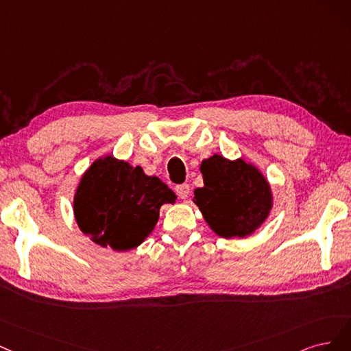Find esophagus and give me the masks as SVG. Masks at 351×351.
Masks as SVG:
<instances>
[{
    "label": "esophagus",
    "mask_w": 351,
    "mask_h": 351,
    "mask_svg": "<svg viewBox=\"0 0 351 351\" xmlns=\"http://www.w3.org/2000/svg\"><path fill=\"white\" fill-rule=\"evenodd\" d=\"M175 191H176V194L180 199H186L188 195H189V192H191V188H189L188 184H180L175 188Z\"/></svg>",
    "instance_id": "esophagus-1"
}]
</instances>
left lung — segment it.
<instances>
[{
  "label": "left lung",
  "mask_w": 351,
  "mask_h": 351,
  "mask_svg": "<svg viewBox=\"0 0 351 351\" xmlns=\"http://www.w3.org/2000/svg\"><path fill=\"white\" fill-rule=\"evenodd\" d=\"M199 171L204 186L194 191V201L210 229L220 237H247L268 219L274 204L268 179L243 159L229 160L213 154Z\"/></svg>",
  "instance_id": "8db88e82"
}]
</instances>
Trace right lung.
Listing matches in <instances>:
<instances>
[{
    "label": "right lung",
    "instance_id": "right-lung-1",
    "mask_svg": "<svg viewBox=\"0 0 351 351\" xmlns=\"http://www.w3.org/2000/svg\"><path fill=\"white\" fill-rule=\"evenodd\" d=\"M175 201V192L159 178L108 154L83 173L73 211L78 229L93 243L125 252L144 242L159 220L160 207Z\"/></svg>",
    "mask_w": 351,
    "mask_h": 351
}]
</instances>
